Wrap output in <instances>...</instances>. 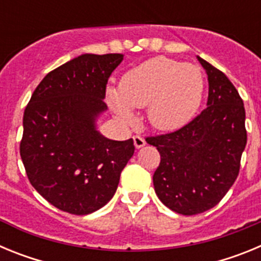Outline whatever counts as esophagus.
I'll use <instances>...</instances> for the list:
<instances>
[{"label": "esophagus", "instance_id": "1", "mask_svg": "<svg viewBox=\"0 0 261 261\" xmlns=\"http://www.w3.org/2000/svg\"><path fill=\"white\" fill-rule=\"evenodd\" d=\"M133 141H135V146L137 147V149H140V147L145 146V144H146V141H145V138L142 137V136H140V135L133 136Z\"/></svg>", "mask_w": 261, "mask_h": 261}]
</instances>
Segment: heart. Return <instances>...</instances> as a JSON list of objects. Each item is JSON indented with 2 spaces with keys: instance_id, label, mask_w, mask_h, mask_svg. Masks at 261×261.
I'll use <instances>...</instances> for the list:
<instances>
[{
  "instance_id": "heart-1",
  "label": "heart",
  "mask_w": 261,
  "mask_h": 261,
  "mask_svg": "<svg viewBox=\"0 0 261 261\" xmlns=\"http://www.w3.org/2000/svg\"><path fill=\"white\" fill-rule=\"evenodd\" d=\"M202 90L204 80L197 66L159 56L126 71L120 87L107 89V100L123 123H132L133 110L147 106V119L154 128L174 130L192 119Z\"/></svg>"
}]
</instances>
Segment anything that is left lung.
<instances>
[{"label":"left lung","instance_id":"8db88e82","mask_svg":"<svg viewBox=\"0 0 261 261\" xmlns=\"http://www.w3.org/2000/svg\"><path fill=\"white\" fill-rule=\"evenodd\" d=\"M209 82L208 107L175 132L146 137L161 162L153 175L163 204L184 216L216 206L237 180L247 130L238 90L222 71L197 57Z\"/></svg>","mask_w":261,"mask_h":261}]
</instances>
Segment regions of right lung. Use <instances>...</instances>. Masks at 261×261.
Instances as JSON below:
<instances>
[{
	"mask_svg": "<svg viewBox=\"0 0 261 261\" xmlns=\"http://www.w3.org/2000/svg\"><path fill=\"white\" fill-rule=\"evenodd\" d=\"M120 53L82 55L49 71L23 115L20 158L30 183L49 204L84 216L105 206L135 153L133 140L114 141L95 129L107 110L106 87Z\"/></svg>",
	"mask_w": 261,
	"mask_h": 261,
	"instance_id": "1",
	"label": "right lung"
}]
</instances>
